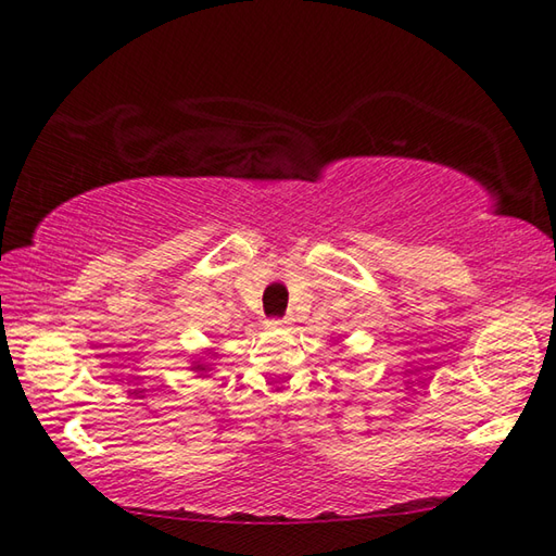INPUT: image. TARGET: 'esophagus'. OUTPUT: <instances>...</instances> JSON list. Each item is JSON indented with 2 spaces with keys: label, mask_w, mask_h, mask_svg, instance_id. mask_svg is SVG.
Instances as JSON below:
<instances>
[{
  "label": "esophagus",
  "mask_w": 556,
  "mask_h": 556,
  "mask_svg": "<svg viewBox=\"0 0 556 556\" xmlns=\"http://www.w3.org/2000/svg\"><path fill=\"white\" fill-rule=\"evenodd\" d=\"M289 321H291V318H289V316H285V318H271L269 324H271V326H287Z\"/></svg>",
  "instance_id": "34e87169"
}]
</instances>
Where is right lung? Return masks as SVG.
<instances>
[{
  "label": "right lung",
  "instance_id": "add662e5",
  "mask_svg": "<svg viewBox=\"0 0 556 556\" xmlns=\"http://www.w3.org/2000/svg\"><path fill=\"white\" fill-rule=\"evenodd\" d=\"M195 370H205V368H203V365H195Z\"/></svg>",
  "mask_w": 556,
  "mask_h": 556
}]
</instances>
